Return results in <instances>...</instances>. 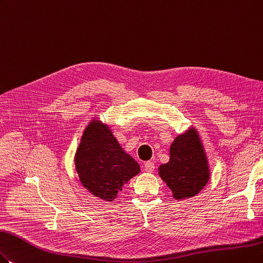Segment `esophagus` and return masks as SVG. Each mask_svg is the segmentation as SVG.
Here are the masks:
<instances>
[{
	"mask_svg": "<svg viewBox=\"0 0 263 263\" xmlns=\"http://www.w3.org/2000/svg\"><path fill=\"white\" fill-rule=\"evenodd\" d=\"M154 168H155L154 163H152V162H150V161L145 162L144 165H143V170H144L146 173H153V172H154Z\"/></svg>",
	"mask_w": 263,
	"mask_h": 263,
	"instance_id": "34e87169",
	"label": "esophagus"
}]
</instances>
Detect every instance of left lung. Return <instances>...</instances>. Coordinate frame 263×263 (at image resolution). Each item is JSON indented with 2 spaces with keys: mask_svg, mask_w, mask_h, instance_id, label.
I'll return each instance as SVG.
<instances>
[{
  "mask_svg": "<svg viewBox=\"0 0 263 263\" xmlns=\"http://www.w3.org/2000/svg\"><path fill=\"white\" fill-rule=\"evenodd\" d=\"M170 162L159 167V175L176 199L195 196L209 179L207 157L195 128L177 136L171 145Z\"/></svg>",
  "mask_w": 263,
  "mask_h": 263,
  "instance_id": "8db88e82",
  "label": "left lung"
}]
</instances>
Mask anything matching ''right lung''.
I'll list each match as a JSON object with an SVG mask.
<instances>
[{
	"instance_id": "right-lung-1",
	"label": "right lung",
	"mask_w": 263,
	"mask_h": 263,
	"mask_svg": "<svg viewBox=\"0 0 263 263\" xmlns=\"http://www.w3.org/2000/svg\"><path fill=\"white\" fill-rule=\"evenodd\" d=\"M74 162L83 186L108 202L114 201L123 185L140 173L139 164L98 120H92L84 130Z\"/></svg>"
}]
</instances>
